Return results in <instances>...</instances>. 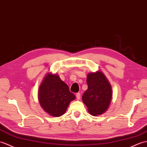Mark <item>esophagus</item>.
Listing matches in <instances>:
<instances>
[{"label": "esophagus", "mask_w": 147, "mask_h": 147, "mask_svg": "<svg viewBox=\"0 0 147 147\" xmlns=\"http://www.w3.org/2000/svg\"><path fill=\"white\" fill-rule=\"evenodd\" d=\"M76 97L77 100H79L80 99V93H77L76 94Z\"/></svg>", "instance_id": "obj_1"}]
</instances>
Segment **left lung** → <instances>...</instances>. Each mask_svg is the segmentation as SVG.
I'll return each mask as SVG.
<instances>
[{
  "mask_svg": "<svg viewBox=\"0 0 147 147\" xmlns=\"http://www.w3.org/2000/svg\"><path fill=\"white\" fill-rule=\"evenodd\" d=\"M87 90L82 96V100L93 116L101 115L108 108L112 99L111 85L101 71L87 75Z\"/></svg>",
  "mask_w": 147,
  "mask_h": 147,
  "instance_id": "left-lung-1",
  "label": "left lung"
}]
</instances>
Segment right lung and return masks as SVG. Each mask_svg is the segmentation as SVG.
<instances>
[{
	"instance_id": "1",
	"label": "right lung",
	"mask_w": 147,
	"mask_h": 147,
	"mask_svg": "<svg viewBox=\"0 0 147 147\" xmlns=\"http://www.w3.org/2000/svg\"><path fill=\"white\" fill-rule=\"evenodd\" d=\"M38 97L42 108L55 117L62 116L70 102L76 98L59 76L51 74L45 77L39 88Z\"/></svg>"
}]
</instances>
